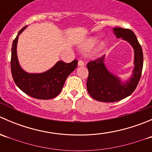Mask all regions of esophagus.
Masks as SVG:
<instances>
[{"label": "esophagus", "instance_id": "34e87169", "mask_svg": "<svg viewBox=\"0 0 152 152\" xmlns=\"http://www.w3.org/2000/svg\"><path fill=\"white\" fill-rule=\"evenodd\" d=\"M78 65H79V66H84V65H85V62L80 59V60H79V62H78Z\"/></svg>", "mask_w": 152, "mask_h": 152}]
</instances>
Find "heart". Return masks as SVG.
<instances>
[{"label": "heart", "mask_w": 152, "mask_h": 152, "mask_svg": "<svg viewBox=\"0 0 152 152\" xmlns=\"http://www.w3.org/2000/svg\"><path fill=\"white\" fill-rule=\"evenodd\" d=\"M97 42H98L97 38H95V37L90 38V39H87V40L85 42V43L84 44V48L86 49V50H87V49H90L91 48H93L96 43H97ZM102 48H103V45H101V46L99 47V50H101Z\"/></svg>", "instance_id": "heart-1"}]
</instances>
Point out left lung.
Wrapping results in <instances>:
<instances>
[{"mask_svg": "<svg viewBox=\"0 0 152 152\" xmlns=\"http://www.w3.org/2000/svg\"><path fill=\"white\" fill-rule=\"evenodd\" d=\"M113 32L117 38L129 42L134 52V67L133 74L125 83L118 77L112 74L105 67L104 56L90 61L87 64L89 75L87 80V89L89 94L95 100L102 102H115L130 96L137 87L141 76L143 54L141 45L135 34L128 28H114Z\"/></svg>", "mask_w": 152, "mask_h": 152, "instance_id": "8db88e82", "label": "left lung"}]
</instances>
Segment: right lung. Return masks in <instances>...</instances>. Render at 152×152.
I'll return each instance as SVG.
<instances>
[{"instance_id":"1","label":"right lung","mask_w":152,"mask_h":152,"mask_svg":"<svg viewBox=\"0 0 152 152\" xmlns=\"http://www.w3.org/2000/svg\"><path fill=\"white\" fill-rule=\"evenodd\" d=\"M26 26L23 27L13 41L11 56V70L14 82L26 94L34 99L47 100L59 94L67 76L76 69L77 59L70 63L59 61L50 70L42 73H28L20 66L17 56L18 36Z\"/></svg>"}]
</instances>
